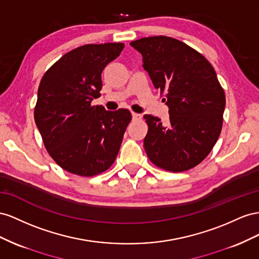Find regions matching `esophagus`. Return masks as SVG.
Wrapping results in <instances>:
<instances>
[{"instance_id": "34e87169", "label": "esophagus", "mask_w": 259, "mask_h": 259, "mask_svg": "<svg viewBox=\"0 0 259 259\" xmlns=\"http://www.w3.org/2000/svg\"><path fill=\"white\" fill-rule=\"evenodd\" d=\"M132 119H134V120H141L142 116L140 114H137V113H132Z\"/></svg>"}]
</instances>
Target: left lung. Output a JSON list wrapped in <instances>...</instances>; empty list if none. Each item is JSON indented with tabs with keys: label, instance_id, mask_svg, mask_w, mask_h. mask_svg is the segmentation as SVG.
Returning <instances> with one entry per match:
<instances>
[{
	"label": "left lung",
	"instance_id": "1",
	"mask_svg": "<svg viewBox=\"0 0 259 259\" xmlns=\"http://www.w3.org/2000/svg\"><path fill=\"white\" fill-rule=\"evenodd\" d=\"M130 46L141 53L143 68L169 107L167 125L144 115L147 156L165 170H189L210 153L223 128L226 95L216 71L201 53L170 36H149Z\"/></svg>",
	"mask_w": 259,
	"mask_h": 259
}]
</instances>
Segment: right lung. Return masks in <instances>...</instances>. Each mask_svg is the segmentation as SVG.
<instances>
[{
  "mask_svg": "<svg viewBox=\"0 0 259 259\" xmlns=\"http://www.w3.org/2000/svg\"><path fill=\"white\" fill-rule=\"evenodd\" d=\"M123 43L85 44L63 55L44 73L34 121L50 156L81 177L104 172L119 152L131 113L92 106L101 97L102 71L119 56Z\"/></svg>",
  "mask_w": 259,
  "mask_h": 259,
  "instance_id": "add662e5",
  "label": "right lung"
}]
</instances>
